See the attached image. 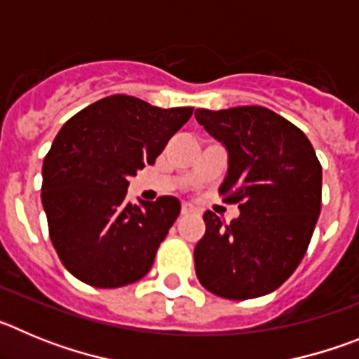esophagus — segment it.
I'll list each match as a JSON object with an SVG mask.
<instances>
[{
  "instance_id": "1",
  "label": "esophagus",
  "mask_w": 359,
  "mask_h": 359,
  "mask_svg": "<svg viewBox=\"0 0 359 359\" xmlns=\"http://www.w3.org/2000/svg\"><path fill=\"white\" fill-rule=\"evenodd\" d=\"M182 214L183 215H190V214H196V207L192 203H183L182 205Z\"/></svg>"
}]
</instances>
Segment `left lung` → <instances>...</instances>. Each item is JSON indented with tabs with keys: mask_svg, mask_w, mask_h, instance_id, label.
<instances>
[{
	"mask_svg": "<svg viewBox=\"0 0 359 359\" xmlns=\"http://www.w3.org/2000/svg\"><path fill=\"white\" fill-rule=\"evenodd\" d=\"M196 120L228 152L221 194L239 203L224 226L205 212L194 248L203 287L228 300L268 294L306 255L322 203V165L297 126L262 106L196 109Z\"/></svg>",
	"mask_w": 359,
	"mask_h": 359,
	"instance_id": "1",
	"label": "left lung"
}]
</instances>
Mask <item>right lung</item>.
Instances as JSON below:
<instances>
[{
	"instance_id": "right-lung-1",
	"label": "right lung",
	"mask_w": 359,
	"mask_h": 359,
	"mask_svg": "<svg viewBox=\"0 0 359 359\" xmlns=\"http://www.w3.org/2000/svg\"><path fill=\"white\" fill-rule=\"evenodd\" d=\"M192 111L111 95L62 126L44 158L41 199L53 248L73 277L120 287L149 273L182 205L174 196L131 205L129 177L156 161Z\"/></svg>"
}]
</instances>
